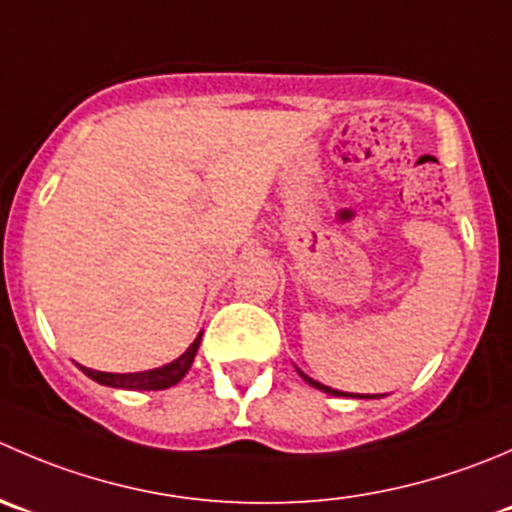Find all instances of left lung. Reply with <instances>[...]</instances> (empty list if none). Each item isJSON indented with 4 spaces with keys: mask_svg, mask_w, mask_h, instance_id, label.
Listing matches in <instances>:
<instances>
[{
    "mask_svg": "<svg viewBox=\"0 0 512 512\" xmlns=\"http://www.w3.org/2000/svg\"><path fill=\"white\" fill-rule=\"evenodd\" d=\"M302 375V372H300ZM305 377V382H310L312 388H317V390H322V393H327V395H347V393H340V390H332V388H327V385H320V382L317 380H312V377H307V375H302ZM352 398H377V395H352Z\"/></svg>",
    "mask_w": 512,
    "mask_h": 512,
    "instance_id": "8db88e82",
    "label": "left lung"
}]
</instances>
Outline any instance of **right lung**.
<instances>
[{
    "mask_svg": "<svg viewBox=\"0 0 512 512\" xmlns=\"http://www.w3.org/2000/svg\"><path fill=\"white\" fill-rule=\"evenodd\" d=\"M202 332L197 335V340L187 347V352L182 357H177L175 362L165 367H157V370L147 372H127V375H114V372H99L82 367L84 375H89L92 380H97L99 385H109V388H124V390H167L172 385L182 380L187 375V370L192 367V360L197 355V347H200Z\"/></svg>",
    "mask_w": 512,
    "mask_h": 512,
    "instance_id": "obj_1",
    "label": "right lung"
}]
</instances>
